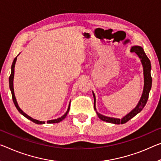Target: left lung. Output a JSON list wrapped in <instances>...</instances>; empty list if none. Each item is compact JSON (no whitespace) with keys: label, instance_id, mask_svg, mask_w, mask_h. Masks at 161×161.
<instances>
[{"label":"left lung","instance_id":"left-lung-1","mask_svg":"<svg viewBox=\"0 0 161 161\" xmlns=\"http://www.w3.org/2000/svg\"><path fill=\"white\" fill-rule=\"evenodd\" d=\"M131 52L135 53L137 54V56L139 57L141 63L143 67V74H144V88H143V92L142 96H141L140 99L138 102L137 105L135 106V108L131 111L130 113H128L127 115L122 117V119H117V118H112V117H108L106 116H103L101 114L98 112H96V96L94 93L93 92V98H94V109L97 114L98 118L101 119L103 122H106L108 123L116 124V125H120V124H125L128 122L131 119L133 118L135 115H137L138 113L140 112L144 108V106L146 104L148 96H149V93L150 89H151L152 86V77L150 75V70H151V64H150V61L145 53L144 50L142 47L140 46H133L131 47Z\"/></svg>","mask_w":161,"mask_h":161}]
</instances>
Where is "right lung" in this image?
Listing matches in <instances>:
<instances>
[{
    "label": "right lung",
    "mask_w": 161,
    "mask_h": 161,
    "mask_svg": "<svg viewBox=\"0 0 161 161\" xmlns=\"http://www.w3.org/2000/svg\"><path fill=\"white\" fill-rule=\"evenodd\" d=\"M17 60V57L16 58H14L13 63H12V65H11V75H10L9 77V88H10V90L11 91V94H12V98H13V101H14V103L15 104V106H16L17 110L19 111V112H20L22 115L24 116V117H25L26 118L32 121V122L36 123V124H38V125H42V124H44V122H42V121H39V120H36V119H34L31 118V117H29L26 114L24 113L23 111H22L20 107H19V105H18V103H17L16 99V97H15V94H14V68H15V64H16V62ZM70 104L68 106V110H67V112L65 113V114L62 116L61 117L58 118V119H52V120H49L47 121V123L49 124H53V123H58L61 122L62 120H63L66 117L67 114H68V112H69V110H70Z\"/></svg>",
    "instance_id": "obj_1"
}]
</instances>
